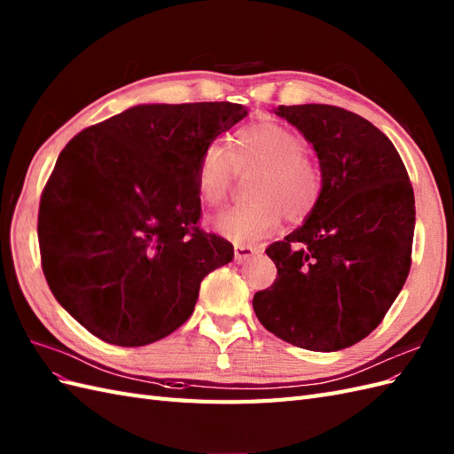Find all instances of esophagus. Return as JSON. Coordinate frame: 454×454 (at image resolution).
<instances>
[{"label": "esophagus", "instance_id": "1", "mask_svg": "<svg viewBox=\"0 0 454 454\" xmlns=\"http://www.w3.org/2000/svg\"><path fill=\"white\" fill-rule=\"evenodd\" d=\"M260 254V248H252V247H235V262L237 263H244V262H248L250 257H254V255H257Z\"/></svg>", "mask_w": 454, "mask_h": 454}]
</instances>
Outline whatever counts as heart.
<instances>
[{"label":"heart","mask_w":454,"mask_h":454,"mask_svg":"<svg viewBox=\"0 0 454 454\" xmlns=\"http://www.w3.org/2000/svg\"><path fill=\"white\" fill-rule=\"evenodd\" d=\"M296 133L271 120L242 126L231 151L210 143L199 164V192L204 204L219 206L231 189L232 168H257L250 189V204L229 207L212 219L219 235L237 244H257L271 237L283 223L301 222L321 197V169L305 154Z\"/></svg>","instance_id":"heart-1"}]
</instances>
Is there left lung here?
Wrapping results in <instances>:
<instances>
[{
  "instance_id": "8db88e82",
  "label": "left lung",
  "mask_w": 454,
  "mask_h": 454,
  "mask_svg": "<svg viewBox=\"0 0 454 454\" xmlns=\"http://www.w3.org/2000/svg\"><path fill=\"white\" fill-rule=\"evenodd\" d=\"M273 113L313 146L323 189L305 223L267 248L277 278L254 294V311L292 346L346 349L382 323L405 285L414 192L394 143L369 120L333 105Z\"/></svg>"
}]
</instances>
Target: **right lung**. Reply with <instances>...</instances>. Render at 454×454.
Returning <instances> with one entry per match:
<instances>
[{
    "label": "right lung",
    "instance_id": "right-lung-1",
    "mask_svg": "<svg viewBox=\"0 0 454 454\" xmlns=\"http://www.w3.org/2000/svg\"><path fill=\"white\" fill-rule=\"evenodd\" d=\"M248 116L237 103L137 105L80 131L40 202L53 296L106 344L139 348L177 330L232 244L199 227L204 149Z\"/></svg>",
    "mask_w": 454,
    "mask_h": 454
}]
</instances>
